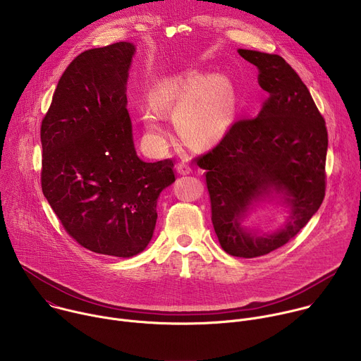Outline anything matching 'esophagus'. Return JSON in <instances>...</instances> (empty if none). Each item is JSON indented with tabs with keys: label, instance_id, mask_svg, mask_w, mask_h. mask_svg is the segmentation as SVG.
<instances>
[{
	"label": "esophagus",
	"instance_id": "obj_1",
	"mask_svg": "<svg viewBox=\"0 0 361 361\" xmlns=\"http://www.w3.org/2000/svg\"><path fill=\"white\" fill-rule=\"evenodd\" d=\"M177 173L181 174V176H187V174L191 173V169L187 163H178L177 164Z\"/></svg>",
	"mask_w": 361,
	"mask_h": 361
}]
</instances>
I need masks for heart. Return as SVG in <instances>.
Listing matches in <instances>:
<instances>
[{
	"mask_svg": "<svg viewBox=\"0 0 361 361\" xmlns=\"http://www.w3.org/2000/svg\"><path fill=\"white\" fill-rule=\"evenodd\" d=\"M151 102L142 116L148 133L163 135L160 111H176L180 135L195 147L220 140L231 127L237 109L231 81L224 75L201 73L166 80L154 91Z\"/></svg>",
	"mask_w": 361,
	"mask_h": 361,
	"instance_id": "1",
	"label": "heart"
}]
</instances>
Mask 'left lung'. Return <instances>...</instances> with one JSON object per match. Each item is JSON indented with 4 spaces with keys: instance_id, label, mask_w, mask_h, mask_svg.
Instances as JSON below:
<instances>
[{
    "instance_id": "8db88e82",
    "label": "left lung",
    "mask_w": 361,
    "mask_h": 361,
    "mask_svg": "<svg viewBox=\"0 0 361 361\" xmlns=\"http://www.w3.org/2000/svg\"><path fill=\"white\" fill-rule=\"evenodd\" d=\"M238 54L259 68V84L270 95L259 116L235 121L195 161L207 170L220 245L230 255L252 259L288 243L320 209L329 138L310 91L283 57L241 48ZM267 199L289 209L283 227L259 235L243 226L247 210Z\"/></svg>"
}]
</instances>
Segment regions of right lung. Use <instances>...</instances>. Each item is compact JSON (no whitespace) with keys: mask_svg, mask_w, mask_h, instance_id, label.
<instances>
[{"mask_svg":"<svg viewBox=\"0 0 361 361\" xmlns=\"http://www.w3.org/2000/svg\"><path fill=\"white\" fill-rule=\"evenodd\" d=\"M135 47L121 41L75 57L41 123L42 192L84 248L128 259L151 241L173 160L135 152L127 80Z\"/></svg>","mask_w":361,"mask_h":361,"instance_id":"add662e5","label":"right lung"}]
</instances>
